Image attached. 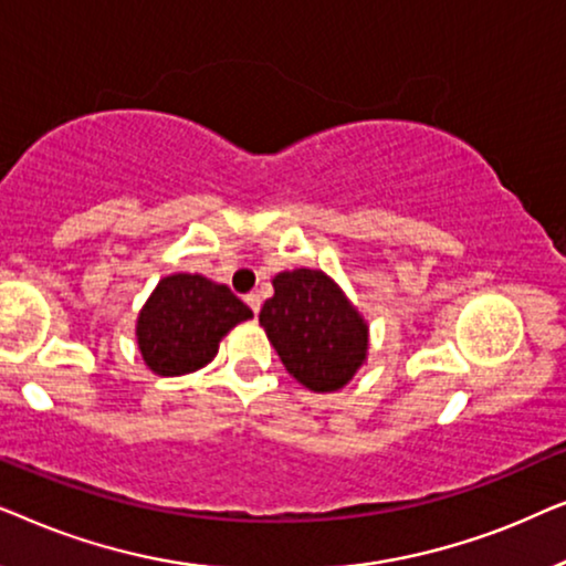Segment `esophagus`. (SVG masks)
Segmentation results:
<instances>
[{
	"label": "esophagus",
	"mask_w": 566,
	"mask_h": 566,
	"mask_svg": "<svg viewBox=\"0 0 566 566\" xmlns=\"http://www.w3.org/2000/svg\"><path fill=\"white\" fill-rule=\"evenodd\" d=\"M247 306L252 308L254 314H260V306H262V298H260V293H247Z\"/></svg>",
	"instance_id": "esophagus-1"
}]
</instances>
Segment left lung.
<instances>
[{
	"instance_id": "left-lung-1",
	"label": "left lung",
	"mask_w": 566,
	"mask_h": 566,
	"mask_svg": "<svg viewBox=\"0 0 566 566\" xmlns=\"http://www.w3.org/2000/svg\"><path fill=\"white\" fill-rule=\"evenodd\" d=\"M260 324L289 374L308 391H339L368 360V322L327 273L283 270Z\"/></svg>"
}]
</instances>
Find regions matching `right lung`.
Segmentation results:
<instances>
[{
    "label": "right lung",
    "instance_id": "1",
    "mask_svg": "<svg viewBox=\"0 0 566 566\" xmlns=\"http://www.w3.org/2000/svg\"><path fill=\"white\" fill-rule=\"evenodd\" d=\"M252 308L223 283L200 273L161 277L136 319V343L157 376H185L208 366L219 343Z\"/></svg>",
    "mask_w": 566,
    "mask_h": 566
}]
</instances>
